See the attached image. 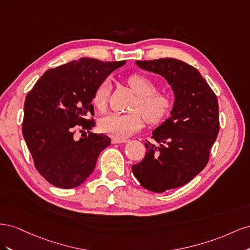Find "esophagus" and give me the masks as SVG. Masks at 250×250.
Instances as JSON below:
<instances>
[{"instance_id":"1","label":"esophagus","mask_w":250,"mask_h":250,"mask_svg":"<svg viewBox=\"0 0 250 250\" xmlns=\"http://www.w3.org/2000/svg\"><path fill=\"white\" fill-rule=\"evenodd\" d=\"M127 140H123V139H112L111 140V143L112 144H121V143H126Z\"/></svg>"}]
</instances>
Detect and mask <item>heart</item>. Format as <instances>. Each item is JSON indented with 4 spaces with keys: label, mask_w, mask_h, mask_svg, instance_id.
Instances as JSON below:
<instances>
[{
    "label": "heart",
    "mask_w": 250,
    "mask_h": 250,
    "mask_svg": "<svg viewBox=\"0 0 250 250\" xmlns=\"http://www.w3.org/2000/svg\"><path fill=\"white\" fill-rule=\"evenodd\" d=\"M126 82L133 93L138 96V99L132 106L134 111L123 115L107 113L98 123L101 132L119 139L129 137L134 131L142 129L145 126V116L151 124L162 123L171 115L176 104L175 96L172 93H156V82L147 75L140 73L131 74L127 77ZM109 93L110 85L107 80L102 81L96 87L92 102L97 109H105Z\"/></svg>",
    "instance_id": "b5f03b06"
}]
</instances>
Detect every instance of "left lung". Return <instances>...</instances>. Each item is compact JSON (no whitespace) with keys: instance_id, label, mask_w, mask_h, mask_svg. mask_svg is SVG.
<instances>
[{"instance_id":"obj_1","label":"left lung","mask_w":250,"mask_h":250,"mask_svg":"<svg viewBox=\"0 0 250 250\" xmlns=\"http://www.w3.org/2000/svg\"><path fill=\"white\" fill-rule=\"evenodd\" d=\"M168 80L176 104L171 117L152 132L144 160L132 166L143 188L155 193L185 186L208 163L219 133L217 96L197 69L175 58L137 62Z\"/></svg>"}]
</instances>
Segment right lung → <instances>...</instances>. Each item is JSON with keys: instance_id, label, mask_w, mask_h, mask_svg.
Masks as SVG:
<instances>
[{"instance_id": "1", "label": "right lung", "mask_w": 250, "mask_h": 250, "mask_svg": "<svg viewBox=\"0 0 250 250\" xmlns=\"http://www.w3.org/2000/svg\"><path fill=\"white\" fill-rule=\"evenodd\" d=\"M122 62L83 57L55 69L37 80L24 105L22 135L34 166L51 185L72 188L93 173L100 152L109 146L106 134L90 132L79 141L74 132L95 126L92 98L96 87ZM85 133V132H84Z\"/></svg>"}]
</instances>
